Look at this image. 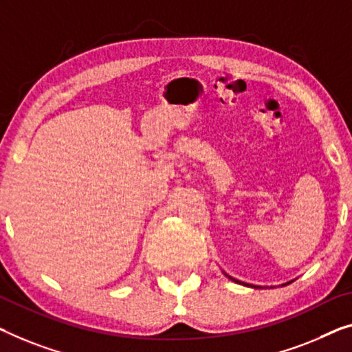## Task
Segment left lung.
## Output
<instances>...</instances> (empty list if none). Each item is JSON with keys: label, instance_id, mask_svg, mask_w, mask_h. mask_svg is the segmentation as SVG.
I'll return each mask as SVG.
<instances>
[{"label": "left lung", "instance_id": "8db88e82", "mask_svg": "<svg viewBox=\"0 0 352 352\" xmlns=\"http://www.w3.org/2000/svg\"><path fill=\"white\" fill-rule=\"evenodd\" d=\"M224 275H226V276L229 278V280H232L234 283H239V285H243V286H248V287H261V286H254V285H250V283H243V281H240V280H235V278H232V276H229L228 274H224ZM292 281H294V280H292ZM292 281H287V283H285V285H283V286L289 285V283H292Z\"/></svg>", "mask_w": 352, "mask_h": 352}]
</instances>
